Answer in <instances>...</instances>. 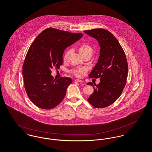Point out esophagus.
<instances>
[{
    "label": "esophagus",
    "instance_id": "34e87169",
    "mask_svg": "<svg viewBox=\"0 0 152 152\" xmlns=\"http://www.w3.org/2000/svg\"><path fill=\"white\" fill-rule=\"evenodd\" d=\"M74 81L75 82H83V81L81 80H80V79H75V80H74Z\"/></svg>",
    "mask_w": 152,
    "mask_h": 152
}]
</instances>
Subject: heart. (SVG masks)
Returning <instances> with one entry per match:
<instances>
[{
	"instance_id": "obj_1",
	"label": "heart",
	"mask_w": 152,
	"mask_h": 152,
	"mask_svg": "<svg viewBox=\"0 0 152 152\" xmlns=\"http://www.w3.org/2000/svg\"><path fill=\"white\" fill-rule=\"evenodd\" d=\"M79 51L80 53L83 56L84 54H91V55L93 53V49L92 48V47L91 45H89V44H83L82 45H81L79 47ZM69 53V51H67L65 53V56H64V60H65L68 55ZM86 71V69L84 68H80L78 69H73L72 71V73L75 75V76H79L80 75V73H84Z\"/></svg>"
}]
</instances>
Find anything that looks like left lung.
Masks as SVG:
<instances>
[{
  "instance_id": "8db88e82",
  "label": "left lung",
  "mask_w": 152,
  "mask_h": 152,
  "mask_svg": "<svg viewBox=\"0 0 152 152\" xmlns=\"http://www.w3.org/2000/svg\"><path fill=\"white\" fill-rule=\"evenodd\" d=\"M84 32L96 39L101 47L98 61L89 75V78H100V83L87 84L94 88L88 101L96 108H104L119 98L126 84V55L118 40L108 30L94 28Z\"/></svg>"
}]
</instances>
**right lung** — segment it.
I'll return each mask as SVG.
<instances>
[{
    "label": "right lung",
    "instance_id": "obj_1",
    "mask_svg": "<svg viewBox=\"0 0 152 152\" xmlns=\"http://www.w3.org/2000/svg\"><path fill=\"white\" fill-rule=\"evenodd\" d=\"M83 36L54 28H47L40 33L30 47L23 65L25 90L30 101L37 107L51 109L65 97L72 79H54L51 69L63 64L65 48Z\"/></svg>",
    "mask_w": 152,
    "mask_h": 152
}]
</instances>
